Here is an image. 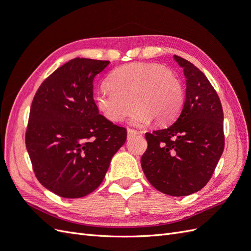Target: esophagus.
<instances>
[{
	"instance_id": "1",
	"label": "esophagus",
	"mask_w": 251,
	"mask_h": 251,
	"mask_svg": "<svg viewBox=\"0 0 251 251\" xmlns=\"http://www.w3.org/2000/svg\"><path fill=\"white\" fill-rule=\"evenodd\" d=\"M140 134H141V132L132 130V128H127V138H131V137H133V136H135V135H140Z\"/></svg>"
}]
</instances>
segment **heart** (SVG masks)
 Returning a JSON list of instances; mask_svg holds the SVG:
<instances>
[{
    "instance_id": "1",
    "label": "heart",
    "mask_w": 251,
    "mask_h": 251,
    "mask_svg": "<svg viewBox=\"0 0 251 251\" xmlns=\"http://www.w3.org/2000/svg\"><path fill=\"white\" fill-rule=\"evenodd\" d=\"M108 86L97 91L96 107L112 123H121L134 111L136 126L168 125L176 119L184 103V89L172 70L158 64H130L117 68Z\"/></svg>"
}]
</instances>
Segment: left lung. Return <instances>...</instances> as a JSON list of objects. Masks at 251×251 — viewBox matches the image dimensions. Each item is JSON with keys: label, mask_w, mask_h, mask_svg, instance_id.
<instances>
[{"label": "left lung", "mask_w": 251, "mask_h": 251, "mask_svg": "<svg viewBox=\"0 0 251 251\" xmlns=\"http://www.w3.org/2000/svg\"><path fill=\"white\" fill-rule=\"evenodd\" d=\"M183 69L185 100L179 117L163 130L147 133L141 166L150 183L165 195H192L206 185L224 150L223 110L209 80L188 60Z\"/></svg>", "instance_id": "left-lung-1"}]
</instances>
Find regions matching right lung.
<instances>
[{
  "instance_id": "1",
  "label": "right lung",
  "mask_w": 251,
  "mask_h": 251,
  "mask_svg": "<svg viewBox=\"0 0 251 251\" xmlns=\"http://www.w3.org/2000/svg\"><path fill=\"white\" fill-rule=\"evenodd\" d=\"M109 64L71 59L42 83L33 98L26 148L37 180L63 198L94 192L126 142V128L100 115L93 100L94 78Z\"/></svg>"
}]
</instances>
